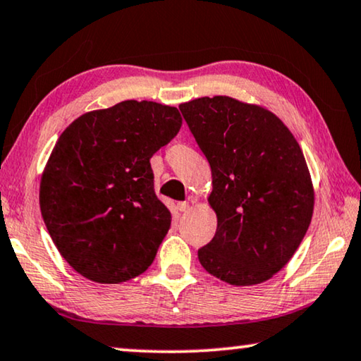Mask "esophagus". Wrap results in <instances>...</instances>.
<instances>
[{
	"instance_id": "34e87169",
	"label": "esophagus",
	"mask_w": 361,
	"mask_h": 361,
	"mask_svg": "<svg viewBox=\"0 0 361 361\" xmlns=\"http://www.w3.org/2000/svg\"><path fill=\"white\" fill-rule=\"evenodd\" d=\"M177 209H179L180 213H185V212H188V209H190V203H188V202H180L179 204H177Z\"/></svg>"
}]
</instances>
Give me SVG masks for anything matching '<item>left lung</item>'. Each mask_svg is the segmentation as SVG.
Segmentation results:
<instances>
[{
    "mask_svg": "<svg viewBox=\"0 0 361 361\" xmlns=\"http://www.w3.org/2000/svg\"><path fill=\"white\" fill-rule=\"evenodd\" d=\"M179 109L213 176L208 202L218 227L198 250L200 263L232 286L271 279L312 223L314 190L300 145L258 104L203 97Z\"/></svg>",
    "mask_w": 361,
    "mask_h": 361,
    "instance_id": "8db88e82",
    "label": "left lung"
}]
</instances>
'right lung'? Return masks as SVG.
I'll list each match as a JSON object with an SVG mask.
<instances>
[{"label": "right lung", "instance_id": "1", "mask_svg": "<svg viewBox=\"0 0 361 361\" xmlns=\"http://www.w3.org/2000/svg\"><path fill=\"white\" fill-rule=\"evenodd\" d=\"M180 126L174 106L127 99L82 114L61 134L42 174L40 209L77 273L119 284L153 263L171 212L154 193L149 158Z\"/></svg>", "mask_w": 361, "mask_h": 361}]
</instances>
